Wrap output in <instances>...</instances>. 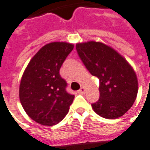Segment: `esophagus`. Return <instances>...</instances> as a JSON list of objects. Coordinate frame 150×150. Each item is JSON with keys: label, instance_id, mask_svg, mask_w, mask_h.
I'll use <instances>...</instances> for the list:
<instances>
[{"label": "esophagus", "instance_id": "34e87169", "mask_svg": "<svg viewBox=\"0 0 150 150\" xmlns=\"http://www.w3.org/2000/svg\"><path fill=\"white\" fill-rule=\"evenodd\" d=\"M84 92H85V88H83V87H81V88L78 90V93H80V94H83V93H84Z\"/></svg>", "mask_w": 150, "mask_h": 150}]
</instances>
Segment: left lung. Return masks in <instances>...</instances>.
Wrapping results in <instances>:
<instances>
[{"label": "left lung", "instance_id": "8db88e82", "mask_svg": "<svg viewBox=\"0 0 150 150\" xmlns=\"http://www.w3.org/2000/svg\"><path fill=\"white\" fill-rule=\"evenodd\" d=\"M85 67L99 79L100 97L93 103L102 117L116 119L132 107L138 93V79L129 62L115 49L95 41L76 44Z\"/></svg>", "mask_w": 150, "mask_h": 150}]
</instances>
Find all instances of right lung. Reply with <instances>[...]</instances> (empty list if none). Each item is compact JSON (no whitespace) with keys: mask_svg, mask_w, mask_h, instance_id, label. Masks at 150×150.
<instances>
[{"mask_svg":"<svg viewBox=\"0 0 150 150\" xmlns=\"http://www.w3.org/2000/svg\"><path fill=\"white\" fill-rule=\"evenodd\" d=\"M74 48L72 43L54 42L43 46L28 64L19 84V100L29 117L54 126L68 113L75 96L67 92L60 69Z\"/></svg>","mask_w":150,"mask_h":150,"instance_id":"right-lung-1","label":"right lung"}]
</instances>
